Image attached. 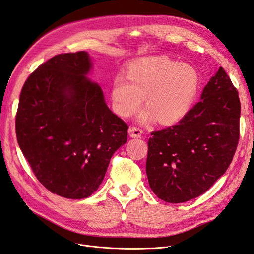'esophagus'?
<instances>
[{
	"instance_id": "34e87169",
	"label": "esophagus",
	"mask_w": 254,
	"mask_h": 254,
	"mask_svg": "<svg viewBox=\"0 0 254 254\" xmlns=\"http://www.w3.org/2000/svg\"><path fill=\"white\" fill-rule=\"evenodd\" d=\"M129 134L131 137H141L143 134V130L137 127L129 128Z\"/></svg>"
}]
</instances>
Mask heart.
<instances>
[{
	"mask_svg": "<svg viewBox=\"0 0 254 254\" xmlns=\"http://www.w3.org/2000/svg\"><path fill=\"white\" fill-rule=\"evenodd\" d=\"M200 86L196 68L167 57L135 61L127 70V80L118 75L112 84L113 108L122 118H130L142 107L139 120L155 119L161 124H172L187 115Z\"/></svg>",
	"mask_w": 254,
	"mask_h": 254,
	"instance_id": "heart-1",
	"label": "heart"
}]
</instances>
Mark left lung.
Here are the masks:
<instances>
[{"instance_id":"obj_1","label":"left lung","mask_w":254,"mask_h":254,"mask_svg":"<svg viewBox=\"0 0 254 254\" xmlns=\"http://www.w3.org/2000/svg\"><path fill=\"white\" fill-rule=\"evenodd\" d=\"M240 117L239 92L220 67L177 125L151 132L146 173L153 193L172 204L205 193L232 162Z\"/></svg>"}]
</instances>
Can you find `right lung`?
<instances>
[{
  "label": "right lung",
  "instance_id": "obj_1",
  "mask_svg": "<svg viewBox=\"0 0 254 254\" xmlns=\"http://www.w3.org/2000/svg\"><path fill=\"white\" fill-rule=\"evenodd\" d=\"M86 51L49 59L26 80L15 118L17 143L34 176L52 193L85 198L97 191L128 125L86 75Z\"/></svg>",
  "mask_w": 254,
  "mask_h": 254
}]
</instances>
